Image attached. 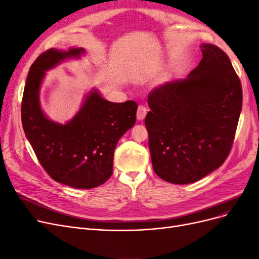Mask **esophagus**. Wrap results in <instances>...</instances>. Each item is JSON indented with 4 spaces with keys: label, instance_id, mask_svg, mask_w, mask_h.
<instances>
[{
    "label": "esophagus",
    "instance_id": "1",
    "mask_svg": "<svg viewBox=\"0 0 259 259\" xmlns=\"http://www.w3.org/2000/svg\"><path fill=\"white\" fill-rule=\"evenodd\" d=\"M147 114V108L145 106H139L137 109V120L138 121H143L145 119V116Z\"/></svg>",
    "mask_w": 259,
    "mask_h": 259
}]
</instances>
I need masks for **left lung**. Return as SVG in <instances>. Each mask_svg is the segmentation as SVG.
<instances>
[{"label": "left lung", "instance_id": "left-lung-1", "mask_svg": "<svg viewBox=\"0 0 259 259\" xmlns=\"http://www.w3.org/2000/svg\"><path fill=\"white\" fill-rule=\"evenodd\" d=\"M202 59L186 79L148 97L145 124L155 174L170 184L198 182L228 156L242 110V86L227 54L201 44Z\"/></svg>", "mask_w": 259, "mask_h": 259}]
</instances>
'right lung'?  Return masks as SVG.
Segmentation results:
<instances>
[{"label": "right lung", "mask_w": 259, "mask_h": 259, "mask_svg": "<svg viewBox=\"0 0 259 259\" xmlns=\"http://www.w3.org/2000/svg\"><path fill=\"white\" fill-rule=\"evenodd\" d=\"M83 54L82 48L51 49L35 59L23 90L21 122L38 162L55 182L91 189L112 175L114 149L134 126L137 104L111 103L93 89L71 120L61 124L49 119L40 103L45 72L68 59H80Z\"/></svg>", "instance_id": "1"}]
</instances>
